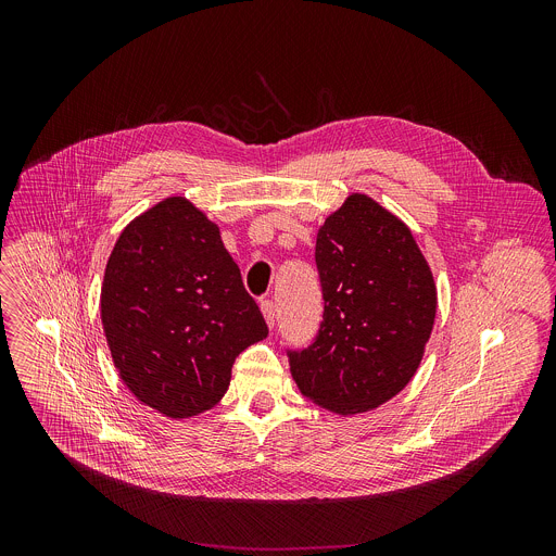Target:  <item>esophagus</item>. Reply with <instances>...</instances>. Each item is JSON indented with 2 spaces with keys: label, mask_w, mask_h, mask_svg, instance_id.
Instances as JSON below:
<instances>
[{
  "label": "esophagus",
  "mask_w": 556,
  "mask_h": 556,
  "mask_svg": "<svg viewBox=\"0 0 556 556\" xmlns=\"http://www.w3.org/2000/svg\"><path fill=\"white\" fill-rule=\"evenodd\" d=\"M260 307H262V314H264L268 328H273L275 321H277V305L273 301H262Z\"/></svg>",
  "instance_id": "34e87169"
}]
</instances>
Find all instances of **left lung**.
Masks as SVG:
<instances>
[{
  "label": "left lung",
  "instance_id": "1",
  "mask_svg": "<svg viewBox=\"0 0 556 556\" xmlns=\"http://www.w3.org/2000/svg\"><path fill=\"white\" fill-rule=\"evenodd\" d=\"M326 299L316 341L290 352L307 401L350 418L399 395L416 376L438 288L412 228L367 193H350L316 232Z\"/></svg>",
  "mask_w": 556,
  "mask_h": 556
}]
</instances>
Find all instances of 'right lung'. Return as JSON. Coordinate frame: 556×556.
I'll use <instances>...</instances> for the list:
<instances>
[{"mask_svg": "<svg viewBox=\"0 0 556 556\" xmlns=\"http://www.w3.org/2000/svg\"><path fill=\"white\" fill-rule=\"evenodd\" d=\"M101 321L125 387L172 420L213 409L235 358L268 337L219 226L185 195L153 204L118 235Z\"/></svg>", "mask_w": 556, "mask_h": 556, "instance_id": "right-lung-1", "label": "right lung"}]
</instances>
